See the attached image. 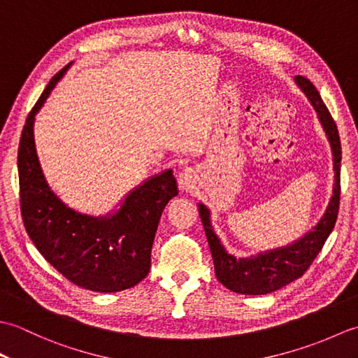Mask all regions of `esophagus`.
Returning <instances> with one entry per match:
<instances>
[{
	"label": "esophagus",
	"mask_w": 358,
	"mask_h": 358,
	"mask_svg": "<svg viewBox=\"0 0 358 358\" xmlns=\"http://www.w3.org/2000/svg\"><path fill=\"white\" fill-rule=\"evenodd\" d=\"M178 187L181 191H191V189L195 187V180H194V173L192 171H183L178 175Z\"/></svg>",
	"instance_id": "1"
}]
</instances>
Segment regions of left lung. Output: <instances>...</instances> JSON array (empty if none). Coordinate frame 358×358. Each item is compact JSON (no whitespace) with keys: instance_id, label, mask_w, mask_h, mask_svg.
Instances as JSON below:
<instances>
[{"instance_id":"8db88e82","label":"left lung","mask_w":358,"mask_h":358,"mask_svg":"<svg viewBox=\"0 0 358 358\" xmlns=\"http://www.w3.org/2000/svg\"><path fill=\"white\" fill-rule=\"evenodd\" d=\"M294 80L296 86L305 92L310 104L314 106L317 117L320 120L331 144L334 172H336L334 173L332 196L320 222L308 234L303 235L301 238L294 241L292 245L266 250V252H260L258 255H250L249 258H237L227 252L224 246L220 243L214 229H212L209 209L204 204L199 203V214L204 232H206L212 258H214L215 275L220 283L237 294H269L300 278L308 271L309 266L313 264L317 254L322 250L337 220L340 204L341 146L336 121L332 120L328 108H326L313 83L301 77V75H296Z\"/></svg>"}]
</instances>
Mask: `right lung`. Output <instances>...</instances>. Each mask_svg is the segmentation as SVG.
<instances>
[{"label": "right lung", "instance_id": "1", "mask_svg": "<svg viewBox=\"0 0 358 358\" xmlns=\"http://www.w3.org/2000/svg\"><path fill=\"white\" fill-rule=\"evenodd\" d=\"M71 64L63 67L27 115L18 148L21 215L40 254L73 285L95 292L134 287L148 275L163 209L178 194L171 169L124 196L115 214L90 217L67 208L52 192L36 155L35 115Z\"/></svg>", "mask_w": 358, "mask_h": 358}]
</instances>
